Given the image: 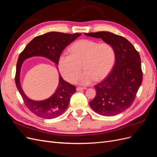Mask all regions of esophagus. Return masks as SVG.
Segmentation results:
<instances>
[{"mask_svg":"<svg viewBox=\"0 0 157 157\" xmlns=\"http://www.w3.org/2000/svg\"><path fill=\"white\" fill-rule=\"evenodd\" d=\"M86 87H77V91H80V90H86Z\"/></svg>","mask_w":157,"mask_h":157,"instance_id":"34e87169","label":"esophagus"}]
</instances>
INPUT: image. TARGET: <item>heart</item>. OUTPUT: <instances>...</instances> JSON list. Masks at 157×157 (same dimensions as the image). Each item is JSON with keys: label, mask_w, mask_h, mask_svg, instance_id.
<instances>
[{"label": "heart", "mask_w": 157, "mask_h": 157, "mask_svg": "<svg viewBox=\"0 0 157 157\" xmlns=\"http://www.w3.org/2000/svg\"><path fill=\"white\" fill-rule=\"evenodd\" d=\"M69 52L70 54L59 56L58 67L61 75L70 82L75 81L82 65L84 71L76 80L79 84L88 85L107 77L115 63V50L107 42L82 39L71 45Z\"/></svg>", "instance_id": "1"}]
</instances>
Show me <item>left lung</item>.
Instances as JSON below:
<instances>
[{
    "mask_svg": "<svg viewBox=\"0 0 157 157\" xmlns=\"http://www.w3.org/2000/svg\"><path fill=\"white\" fill-rule=\"evenodd\" d=\"M111 44L116 53L115 64L108 77L96 85V97L90 106L99 115L111 117L129 108L142 83L141 59L134 46L124 37L111 32L84 33Z\"/></svg>",
    "mask_w": 157,
    "mask_h": 157,
    "instance_id": "obj_1",
    "label": "left lung"
}]
</instances>
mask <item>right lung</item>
<instances>
[{"label":"right lung","instance_id":"add662e5","mask_svg":"<svg viewBox=\"0 0 157 157\" xmlns=\"http://www.w3.org/2000/svg\"><path fill=\"white\" fill-rule=\"evenodd\" d=\"M81 35L78 33L68 34L55 31L45 33L35 37L19 56L15 77L16 87L25 105L35 115L52 119L62 115L69 106L71 96L76 92V87L65 81L59 73V82L55 92L44 100H33L23 92L20 82V73L23 62L32 57H43L54 63L58 69L57 65L61 52L66 46Z\"/></svg>","mask_w":157,"mask_h":157}]
</instances>
